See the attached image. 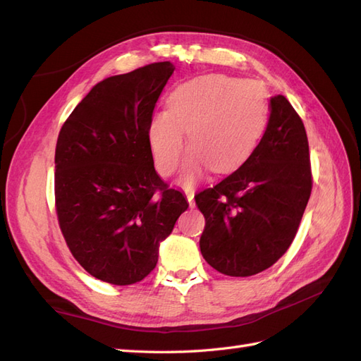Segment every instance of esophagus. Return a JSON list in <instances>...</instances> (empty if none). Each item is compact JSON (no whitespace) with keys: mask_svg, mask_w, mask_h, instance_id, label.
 I'll return each instance as SVG.
<instances>
[{"mask_svg":"<svg viewBox=\"0 0 361 361\" xmlns=\"http://www.w3.org/2000/svg\"><path fill=\"white\" fill-rule=\"evenodd\" d=\"M185 195H187V200L190 203V207H194L195 203H194V191L192 190H185Z\"/></svg>","mask_w":361,"mask_h":361,"instance_id":"esophagus-1","label":"esophagus"}]
</instances>
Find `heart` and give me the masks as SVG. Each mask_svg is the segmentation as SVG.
I'll return each mask as SVG.
<instances>
[{
  "label": "heart",
  "mask_w": 361,
  "mask_h": 361,
  "mask_svg": "<svg viewBox=\"0 0 361 361\" xmlns=\"http://www.w3.org/2000/svg\"><path fill=\"white\" fill-rule=\"evenodd\" d=\"M265 123V93L256 82L211 73L170 93L167 111L149 120L147 140L157 170L170 176L179 169L187 130L191 150L180 180L192 185L209 167L227 173L241 166L256 149Z\"/></svg>",
  "instance_id": "obj_1"
}]
</instances>
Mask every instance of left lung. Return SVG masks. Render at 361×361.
I'll return each instance as SVG.
<instances>
[{"label":"left lung","mask_w":361,"mask_h":361,"mask_svg":"<svg viewBox=\"0 0 361 361\" xmlns=\"http://www.w3.org/2000/svg\"><path fill=\"white\" fill-rule=\"evenodd\" d=\"M309 141L285 96L269 102L259 145L241 167L194 195L204 215L200 251L231 277L265 271L286 253L312 192Z\"/></svg>","instance_id":"1"}]
</instances>
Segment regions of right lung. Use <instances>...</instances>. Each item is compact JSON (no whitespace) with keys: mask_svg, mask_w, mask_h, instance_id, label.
<instances>
[{"mask_svg":"<svg viewBox=\"0 0 361 361\" xmlns=\"http://www.w3.org/2000/svg\"><path fill=\"white\" fill-rule=\"evenodd\" d=\"M174 71L152 63L96 84L63 123L56 147V212L72 256L116 286L154 271L159 243L188 203L155 171L149 120Z\"/></svg>","mask_w":361,"mask_h":361,"instance_id":"add662e5","label":"right lung"}]
</instances>
